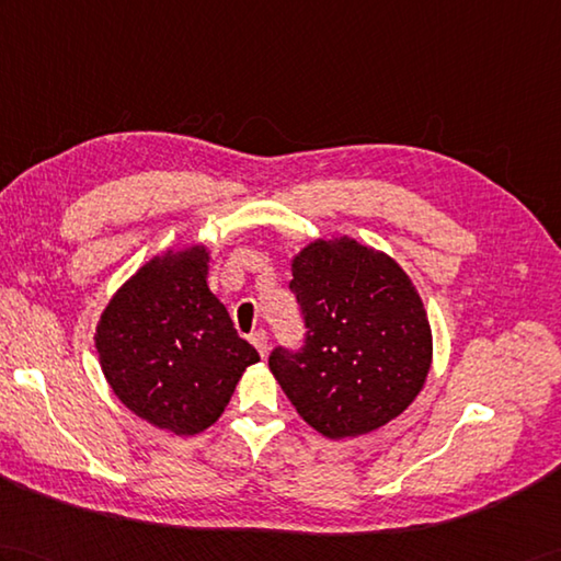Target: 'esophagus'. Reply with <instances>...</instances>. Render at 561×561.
<instances>
[{
	"mask_svg": "<svg viewBox=\"0 0 561 561\" xmlns=\"http://www.w3.org/2000/svg\"><path fill=\"white\" fill-rule=\"evenodd\" d=\"M251 344L257 348L260 356L267 354V334L263 330H257V332L251 334Z\"/></svg>",
	"mask_w": 561,
	"mask_h": 561,
	"instance_id": "34e87169",
	"label": "esophagus"
}]
</instances>
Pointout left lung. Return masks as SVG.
I'll return each instance as SVG.
<instances>
[{
    "label": "left lung",
    "mask_w": 561,
    "mask_h": 561,
    "mask_svg": "<svg viewBox=\"0 0 561 561\" xmlns=\"http://www.w3.org/2000/svg\"><path fill=\"white\" fill-rule=\"evenodd\" d=\"M306 346L275 348L270 370L320 435L346 439L394 421L421 394L433 330L392 255L351 237L316 239L291 257Z\"/></svg>",
    "instance_id": "8db88e82"
}]
</instances>
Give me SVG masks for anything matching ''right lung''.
<instances>
[{"mask_svg":"<svg viewBox=\"0 0 561 561\" xmlns=\"http://www.w3.org/2000/svg\"><path fill=\"white\" fill-rule=\"evenodd\" d=\"M210 249H167L104 306L95 348L124 407L181 437L217 423L243 370L260 360L207 286Z\"/></svg>","mask_w":561,"mask_h":561,"instance_id":"1","label":"right lung"}]
</instances>
